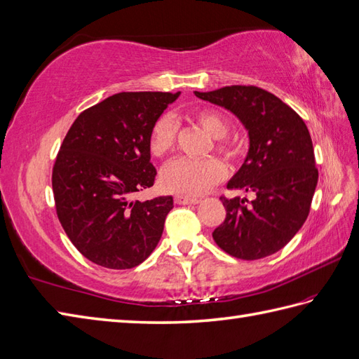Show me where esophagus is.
I'll list each match as a JSON object with an SVG mask.
<instances>
[{
  "instance_id": "1",
  "label": "esophagus",
  "mask_w": 359,
  "mask_h": 359,
  "mask_svg": "<svg viewBox=\"0 0 359 359\" xmlns=\"http://www.w3.org/2000/svg\"><path fill=\"white\" fill-rule=\"evenodd\" d=\"M175 203L180 204V205H184V204H196V203H198V198L184 196V195H177V196H175Z\"/></svg>"
}]
</instances>
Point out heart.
<instances>
[{"mask_svg":"<svg viewBox=\"0 0 359 359\" xmlns=\"http://www.w3.org/2000/svg\"><path fill=\"white\" fill-rule=\"evenodd\" d=\"M189 118L207 133L213 140V151L226 161H238L242 155V146L225 135L230 130V120L225 114L215 108H199ZM178 126L169 116H163L155 121L147 137V147L155 158H168L177 149ZM225 165L210 156L205 160L191 161L180 160L168 165L161 173V187L173 194L195 196L203 195L225 178Z\"/></svg>","mask_w":359,"mask_h":359,"instance_id":"obj_1","label":"heart"}]
</instances>
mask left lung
<instances>
[{"instance_id":"left-lung-1","label":"left lung","mask_w":359,"mask_h":359,"mask_svg":"<svg viewBox=\"0 0 359 359\" xmlns=\"http://www.w3.org/2000/svg\"><path fill=\"white\" fill-rule=\"evenodd\" d=\"M195 94L236 114L250 135L247 158L226 189L255 191L256 198L222 195L226 215L213 239L236 259L274 255L302 229L317 187L318 169L308 126L285 102L255 85Z\"/></svg>"}]
</instances>
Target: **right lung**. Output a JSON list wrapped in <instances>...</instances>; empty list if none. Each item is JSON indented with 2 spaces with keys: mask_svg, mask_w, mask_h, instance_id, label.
<instances>
[{
  "mask_svg": "<svg viewBox=\"0 0 359 359\" xmlns=\"http://www.w3.org/2000/svg\"><path fill=\"white\" fill-rule=\"evenodd\" d=\"M180 93H118L79 114L51 175L56 215L69 241L93 264L129 269L158 243L172 196L133 201L154 186L147 137Z\"/></svg>",
  "mask_w": 359,
  "mask_h": 359,
  "instance_id": "obj_1",
  "label": "right lung"
}]
</instances>
